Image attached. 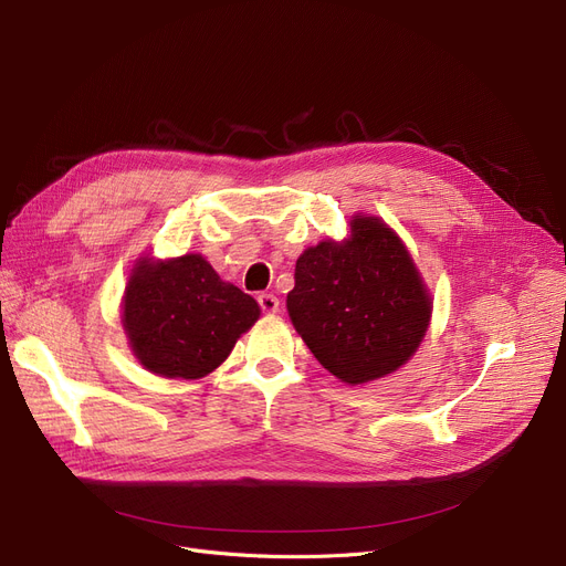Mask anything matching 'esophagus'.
Here are the masks:
<instances>
[{
	"label": "esophagus",
	"instance_id": "esophagus-1",
	"mask_svg": "<svg viewBox=\"0 0 566 566\" xmlns=\"http://www.w3.org/2000/svg\"><path fill=\"white\" fill-rule=\"evenodd\" d=\"M256 301H259V307H261V312H265V314H275V312L280 310V301L275 298L273 293H261Z\"/></svg>",
	"mask_w": 566,
	"mask_h": 566
}]
</instances>
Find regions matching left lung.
<instances>
[{
	"mask_svg": "<svg viewBox=\"0 0 566 566\" xmlns=\"http://www.w3.org/2000/svg\"><path fill=\"white\" fill-rule=\"evenodd\" d=\"M344 243L295 261L286 310L314 358L348 385L399 369L418 350L431 298L408 250L376 218L358 216Z\"/></svg>",
	"mask_w": 566,
	"mask_h": 566,
	"instance_id": "left-lung-1",
	"label": "left lung"
}]
</instances>
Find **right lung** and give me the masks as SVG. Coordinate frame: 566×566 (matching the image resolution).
I'll return each instance as SVG.
<instances>
[{"mask_svg": "<svg viewBox=\"0 0 566 566\" xmlns=\"http://www.w3.org/2000/svg\"><path fill=\"white\" fill-rule=\"evenodd\" d=\"M256 318L252 295L222 282L199 254L139 261L124 298L133 353L148 371L167 378L211 374Z\"/></svg>", "mask_w": 566, "mask_h": 566, "instance_id": "add662e5", "label": "right lung"}]
</instances>
